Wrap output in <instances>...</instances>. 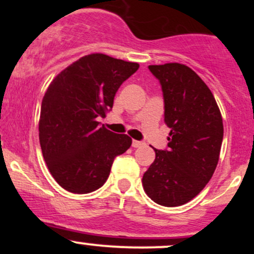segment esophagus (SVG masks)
<instances>
[{
  "mask_svg": "<svg viewBox=\"0 0 254 254\" xmlns=\"http://www.w3.org/2000/svg\"><path fill=\"white\" fill-rule=\"evenodd\" d=\"M142 145H144L143 142L136 141V139H132V147L133 148H139V147H142Z\"/></svg>",
  "mask_w": 254,
  "mask_h": 254,
  "instance_id": "esophagus-1",
  "label": "esophagus"
}]
</instances>
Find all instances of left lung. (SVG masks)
<instances>
[{
    "instance_id": "left-lung-1",
    "label": "left lung",
    "mask_w": 254,
    "mask_h": 254,
    "mask_svg": "<svg viewBox=\"0 0 254 254\" xmlns=\"http://www.w3.org/2000/svg\"><path fill=\"white\" fill-rule=\"evenodd\" d=\"M160 81L165 123L171 129L167 149L143 174L145 193L164 206L190 202L214 174L223 139L222 116L211 90L189 66L166 63L148 66Z\"/></svg>"
}]
</instances>
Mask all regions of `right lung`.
<instances>
[{
  "label": "right lung",
  "mask_w": 254,
  "mask_h": 254,
  "mask_svg": "<svg viewBox=\"0 0 254 254\" xmlns=\"http://www.w3.org/2000/svg\"><path fill=\"white\" fill-rule=\"evenodd\" d=\"M139 68L104 54L81 57L61 71L42 101L39 142L55 180L72 193H89L104 185L116 156L132 139L99 127L112 110L121 84Z\"/></svg>",
  "instance_id": "right-lung-1"
}]
</instances>
